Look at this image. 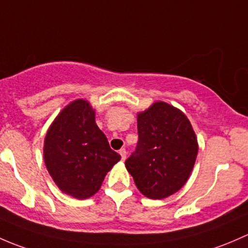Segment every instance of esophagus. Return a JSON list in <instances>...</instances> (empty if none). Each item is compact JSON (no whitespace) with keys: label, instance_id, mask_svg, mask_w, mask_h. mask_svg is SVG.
<instances>
[{"label":"esophagus","instance_id":"obj_1","mask_svg":"<svg viewBox=\"0 0 248 248\" xmlns=\"http://www.w3.org/2000/svg\"><path fill=\"white\" fill-rule=\"evenodd\" d=\"M119 154H121V156H122V160H124L126 159V150H125V148H122L121 150H119Z\"/></svg>","mask_w":248,"mask_h":248}]
</instances>
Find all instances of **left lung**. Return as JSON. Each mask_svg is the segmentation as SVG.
Segmentation results:
<instances>
[{
	"label": "left lung",
	"instance_id": "8db88e82",
	"mask_svg": "<svg viewBox=\"0 0 248 248\" xmlns=\"http://www.w3.org/2000/svg\"><path fill=\"white\" fill-rule=\"evenodd\" d=\"M139 141L125 161L137 188L148 198L162 200L177 192L191 174L197 139L183 112L155 103L137 117Z\"/></svg>",
	"mask_w": 248,
	"mask_h": 248
}]
</instances>
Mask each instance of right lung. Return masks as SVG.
I'll return each instance as SVG.
<instances>
[{
    "label": "right lung",
    "mask_w": 248,
    "mask_h": 248,
    "mask_svg": "<svg viewBox=\"0 0 248 248\" xmlns=\"http://www.w3.org/2000/svg\"><path fill=\"white\" fill-rule=\"evenodd\" d=\"M94 116L87 101H73L58 114L45 137L48 173L63 192L78 200L98 192L106 173L121 160Z\"/></svg>",
    "instance_id": "right-lung-1"
}]
</instances>
